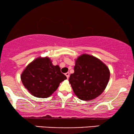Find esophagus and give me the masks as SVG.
I'll return each mask as SVG.
<instances>
[{"label":"esophagus","instance_id":"obj_1","mask_svg":"<svg viewBox=\"0 0 134 134\" xmlns=\"http://www.w3.org/2000/svg\"><path fill=\"white\" fill-rule=\"evenodd\" d=\"M65 75H66V77L68 79L69 77V76H70V74H69V72H66V73H65Z\"/></svg>","mask_w":134,"mask_h":134}]
</instances>
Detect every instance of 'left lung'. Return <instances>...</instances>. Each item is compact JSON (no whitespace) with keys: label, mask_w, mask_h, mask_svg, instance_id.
Wrapping results in <instances>:
<instances>
[{"label":"left lung","mask_w":134,"mask_h":134,"mask_svg":"<svg viewBox=\"0 0 134 134\" xmlns=\"http://www.w3.org/2000/svg\"><path fill=\"white\" fill-rule=\"evenodd\" d=\"M110 78L107 66L94 57L83 54L76 61L74 72L69 81L75 94L80 99L90 100L103 92Z\"/></svg>","instance_id":"left-lung-1"}]
</instances>
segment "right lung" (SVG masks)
<instances>
[{
  "mask_svg": "<svg viewBox=\"0 0 134 134\" xmlns=\"http://www.w3.org/2000/svg\"><path fill=\"white\" fill-rule=\"evenodd\" d=\"M29 93L40 98H46L57 89L66 76L58 65L54 66L49 58H38L26 67L21 76Z\"/></svg>",
  "mask_w": 134,
  "mask_h": 134,
  "instance_id": "1",
  "label": "right lung"
}]
</instances>
